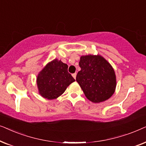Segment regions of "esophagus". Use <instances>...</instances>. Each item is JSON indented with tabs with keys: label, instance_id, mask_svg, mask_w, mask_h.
<instances>
[{
	"label": "esophagus",
	"instance_id": "1",
	"mask_svg": "<svg viewBox=\"0 0 146 146\" xmlns=\"http://www.w3.org/2000/svg\"><path fill=\"white\" fill-rule=\"evenodd\" d=\"M72 76L74 79H76V73H74V74H72Z\"/></svg>",
	"mask_w": 146,
	"mask_h": 146
}]
</instances>
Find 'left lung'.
<instances>
[{
	"label": "left lung",
	"mask_w": 146,
	"mask_h": 146,
	"mask_svg": "<svg viewBox=\"0 0 146 146\" xmlns=\"http://www.w3.org/2000/svg\"><path fill=\"white\" fill-rule=\"evenodd\" d=\"M81 68L76 81L90 101L100 103L108 100L115 92L116 76L111 65L102 56H81Z\"/></svg>",
	"instance_id": "8db88e82"
}]
</instances>
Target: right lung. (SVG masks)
Segmentation results:
<instances>
[{
  "instance_id": "obj_1",
  "label": "right lung",
  "mask_w": 146,
  "mask_h": 146,
  "mask_svg": "<svg viewBox=\"0 0 146 146\" xmlns=\"http://www.w3.org/2000/svg\"><path fill=\"white\" fill-rule=\"evenodd\" d=\"M68 65L56 58L49 62L36 77L39 94L47 100L56 99L75 81L68 72Z\"/></svg>"
}]
</instances>
